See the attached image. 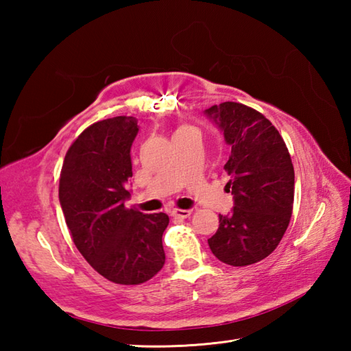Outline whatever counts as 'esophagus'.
I'll return each mask as SVG.
<instances>
[{
    "instance_id": "34e87169",
    "label": "esophagus",
    "mask_w": 351,
    "mask_h": 351,
    "mask_svg": "<svg viewBox=\"0 0 351 351\" xmlns=\"http://www.w3.org/2000/svg\"><path fill=\"white\" fill-rule=\"evenodd\" d=\"M191 213H193L191 210H173L171 211V215L176 219H187V217H190Z\"/></svg>"
}]
</instances>
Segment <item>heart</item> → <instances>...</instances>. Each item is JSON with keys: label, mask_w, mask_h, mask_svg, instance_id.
<instances>
[{"label": "heart", "mask_w": 351, "mask_h": 351, "mask_svg": "<svg viewBox=\"0 0 351 351\" xmlns=\"http://www.w3.org/2000/svg\"><path fill=\"white\" fill-rule=\"evenodd\" d=\"M190 134H197V130L195 128V126L191 125H181L180 128H178L173 134V138H178V137H184V136H190Z\"/></svg>", "instance_id": "obj_1"}]
</instances>
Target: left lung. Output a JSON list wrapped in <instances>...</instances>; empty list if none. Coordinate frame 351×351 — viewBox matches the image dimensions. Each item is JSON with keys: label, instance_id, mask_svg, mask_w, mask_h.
<instances>
[{"label": "left lung", "instance_id": "left-lung-1", "mask_svg": "<svg viewBox=\"0 0 351 351\" xmlns=\"http://www.w3.org/2000/svg\"><path fill=\"white\" fill-rule=\"evenodd\" d=\"M230 146L225 171L234 208L220 215L210 249L221 263L244 267L278 247L294 204V167L285 141L259 111L223 102L204 111Z\"/></svg>", "mask_w": 351, "mask_h": 351}]
</instances>
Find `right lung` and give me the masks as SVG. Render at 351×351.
<instances>
[{
    "label": "right lung",
    "mask_w": 351,
    "mask_h": 351,
    "mask_svg": "<svg viewBox=\"0 0 351 351\" xmlns=\"http://www.w3.org/2000/svg\"><path fill=\"white\" fill-rule=\"evenodd\" d=\"M137 132V119L126 116L88 126L66 154L58 185L77 249L101 276L121 285L143 283L166 263L162 232L169 215L125 206Z\"/></svg>",
    "instance_id": "add662e5"
}]
</instances>
